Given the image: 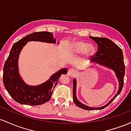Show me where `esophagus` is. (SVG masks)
Returning <instances> with one entry per match:
<instances>
[{
	"label": "esophagus",
	"mask_w": 131,
	"mask_h": 131,
	"mask_svg": "<svg viewBox=\"0 0 131 131\" xmlns=\"http://www.w3.org/2000/svg\"><path fill=\"white\" fill-rule=\"evenodd\" d=\"M77 73V71L75 69H70L68 71V75L70 76V77H73V76L76 75Z\"/></svg>",
	"instance_id": "34e87169"
}]
</instances>
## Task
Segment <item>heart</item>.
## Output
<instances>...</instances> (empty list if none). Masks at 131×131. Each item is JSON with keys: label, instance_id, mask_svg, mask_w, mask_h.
<instances>
[{"label": "heart", "instance_id": "b5f03b06", "mask_svg": "<svg viewBox=\"0 0 131 131\" xmlns=\"http://www.w3.org/2000/svg\"><path fill=\"white\" fill-rule=\"evenodd\" d=\"M73 51L77 53H82L86 51L88 54H92L94 52L93 46H89V45L83 42H77L73 46Z\"/></svg>", "mask_w": 131, "mask_h": 131}]
</instances>
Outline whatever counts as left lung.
<instances>
[{
  "label": "left lung",
  "instance_id": "left-lung-1",
  "mask_svg": "<svg viewBox=\"0 0 131 131\" xmlns=\"http://www.w3.org/2000/svg\"><path fill=\"white\" fill-rule=\"evenodd\" d=\"M98 45V50L95 56H92V61L96 62L111 69L116 72L119 82V87L116 95L109 101L108 103L101 107L92 108L81 103L76 97V80H73V100L77 106L85 110H102L108 106L116 97L121 93L124 85L125 75V65L123 58V51L117 45L106 38H98L90 36Z\"/></svg>",
  "mask_w": 131,
  "mask_h": 131
}]
</instances>
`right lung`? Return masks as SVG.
Segmentation results:
<instances>
[{
    "label": "right lung",
    "mask_w": 131,
    "mask_h": 131,
    "mask_svg": "<svg viewBox=\"0 0 131 131\" xmlns=\"http://www.w3.org/2000/svg\"><path fill=\"white\" fill-rule=\"evenodd\" d=\"M35 41L56 43L52 33L47 31L35 32L16 42L10 50L3 69V82L9 95L15 101L23 105H40L51 99L55 86L62 74H66L67 69H62L52 75L48 81L38 86L26 85L19 75L18 59L19 54L27 43Z\"/></svg>",
    "instance_id": "add662e5"
}]
</instances>
